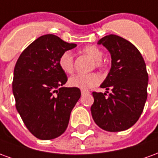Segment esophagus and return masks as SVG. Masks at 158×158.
<instances>
[{"label":"esophagus","instance_id":"34e87169","mask_svg":"<svg viewBox=\"0 0 158 158\" xmlns=\"http://www.w3.org/2000/svg\"><path fill=\"white\" fill-rule=\"evenodd\" d=\"M89 91L86 90V89H81V94H82V95L85 94V93H89Z\"/></svg>","mask_w":158,"mask_h":158}]
</instances>
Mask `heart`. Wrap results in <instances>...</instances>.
I'll return each instance as SVG.
<instances>
[{
    "label": "heart",
    "instance_id": "1",
    "mask_svg": "<svg viewBox=\"0 0 158 158\" xmlns=\"http://www.w3.org/2000/svg\"><path fill=\"white\" fill-rule=\"evenodd\" d=\"M82 52L89 56L93 59V66L97 69H102L104 67V62L102 60L103 56L102 51L96 45H88L83 48ZM58 65L60 69L66 73H71L74 68V57L70 51L62 52L58 59ZM101 76L96 73H78L72 76L69 80V85L82 89H87L99 85L101 82Z\"/></svg>",
    "mask_w": 158,
    "mask_h": 158
}]
</instances>
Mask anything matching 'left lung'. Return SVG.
Masks as SVG:
<instances>
[{"label":"left lung","mask_w":158,"mask_h":158,"mask_svg":"<svg viewBox=\"0 0 158 158\" xmlns=\"http://www.w3.org/2000/svg\"><path fill=\"white\" fill-rule=\"evenodd\" d=\"M98 44L111 53L112 67L101 87L112 92H92V118L106 131L126 130L138 121L147 98L146 63L139 50L120 36L106 35Z\"/></svg>","instance_id":"left-lung-1"}]
</instances>
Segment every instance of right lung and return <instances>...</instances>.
Instances as JSON below:
<instances>
[{"instance_id":"1","label":"right lung","mask_w":158,"mask_h":158,"mask_svg":"<svg viewBox=\"0 0 158 158\" xmlns=\"http://www.w3.org/2000/svg\"><path fill=\"white\" fill-rule=\"evenodd\" d=\"M75 46L45 35L24 49L16 62L12 81L16 108L29 132L40 139H55L64 133L80 98L79 88L62 86L68 77L58 65L62 52Z\"/></svg>"}]
</instances>
